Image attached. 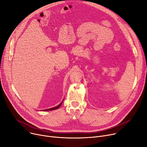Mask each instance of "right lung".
Instances as JSON below:
<instances>
[{"label":"right lung","mask_w":147,"mask_h":147,"mask_svg":"<svg viewBox=\"0 0 147 147\" xmlns=\"http://www.w3.org/2000/svg\"><path fill=\"white\" fill-rule=\"evenodd\" d=\"M63 100L61 102V103L59 104V105H58L57 106H56V107H53V108H51V109H46V110H43V111H51V110H56V109H58L61 106V105L62 104V102H63Z\"/></svg>","instance_id":"1"}]
</instances>
